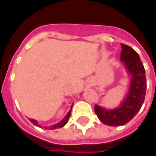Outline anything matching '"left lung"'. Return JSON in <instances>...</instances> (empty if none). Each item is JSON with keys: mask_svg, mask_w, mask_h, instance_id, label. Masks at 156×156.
I'll use <instances>...</instances> for the list:
<instances>
[{"mask_svg": "<svg viewBox=\"0 0 156 156\" xmlns=\"http://www.w3.org/2000/svg\"><path fill=\"white\" fill-rule=\"evenodd\" d=\"M121 48L120 61L131 76L128 92L120 106L115 109L107 110L98 105H95V113L99 120L110 126L128 123L140 110L146 92L145 70L138 53L125 44H121Z\"/></svg>", "mask_w": 156, "mask_h": 156, "instance_id": "obj_1", "label": "left lung"}]
</instances>
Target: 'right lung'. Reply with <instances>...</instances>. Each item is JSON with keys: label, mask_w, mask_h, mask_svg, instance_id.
Returning <instances> with one entry per match:
<instances>
[{"label": "right lung", "mask_w": 156, "mask_h": 156, "mask_svg": "<svg viewBox=\"0 0 156 156\" xmlns=\"http://www.w3.org/2000/svg\"><path fill=\"white\" fill-rule=\"evenodd\" d=\"M71 106H72V105H71ZM71 108H72V107H71ZM70 113H71V109H70V111H69V112L67 113L66 115L64 117V119H62V120H61V122H59V123H57V124H55V125H53V126H51L50 127H49V129H59V128H61V127H63V126H64L67 123L68 120H69V118H70ZM30 121H31V123L34 124L35 126H40V125L38 124V122H37L36 120L30 119Z\"/></svg>", "instance_id": "1"}]
</instances>
